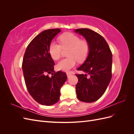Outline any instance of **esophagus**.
Segmentation results:
<instances>
[{"label": "esophagus", "mask_w": 134, "mask_h": 134, "mask_svg": "<svg viewBox=\"0 0 134 134\" xmlns=\"http://www.w3.org/2000/svg\"><path fill=\"white\" fill-rule=\"evenodd\" d=\"M66 75H67L68 78H69V77L72 75V73H70V72H67Z\"/></svg>", "instance_id": "obj_1"}]
</instances>
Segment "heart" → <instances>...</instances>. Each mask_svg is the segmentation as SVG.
Returning a JSON list of instances; mask_svg holds the SVG:
<instances>
[{
	"label": "heart",
	"mask_w": 134,
	"mask_h": 134,
	"mask_svg": "<svg viewBox=\"0 0 134 134\" xmlns=\"http://www.w3.org/2000/svg\"><path fill=\"white\" fill-rule=\"evenodd\" d=\"M61 45L55 41L51 42L49 46V53L51 58L58 60L61 56L62 47L68 48V58L62 60L57 64L59 70L69 71L76 65V60L82 62L86 59L90 51V46L87 41L80 40L77 35L66 32L59 37Z\"/></svg>",
	"instance_id": "heart-1"
}]
</instances>
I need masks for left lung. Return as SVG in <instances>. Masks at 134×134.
Masks as SVG:
<instances>
[{
  "instance_id": "8db88e82",
  "label": "left lung",
  "mask_w": 134,
  "mask_h": 134,
  "mask_svg": "<svg viewBox=\"0 0 134 134\" xmlns=\"http://www.w3.org/2000/svg\"><path fill=\"white\" fill-rule=\"evenodd\" d=\"M83 36L90 46L86 60L77 69L85 74H76L77 98L92 103L99 99L106 91L112 77V54L108 43L99 34L88 28L75 30Z\"/></svg>"
}]
</instances>
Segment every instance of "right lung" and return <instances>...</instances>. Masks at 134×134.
<instances>
[{"label":"right lung","instance_id":"obj_1","mask_svg":"<svg viewBox=\"0 0 134 134\" xmlns=\"http://www.w3.org/2000/svg\"><path fill=\"white\" fill-rule=\"evenodd\" d=\"M60 30H44L36 36L28 45L23 59L22 70L27 90L36 102L45 106L58 102L60 88L67 79L65 72H55V63L49 53L50 44ZM48 74H51L52 77Z\"/></svg>","mask_w":134,"mask_h":134}]
</instances>
